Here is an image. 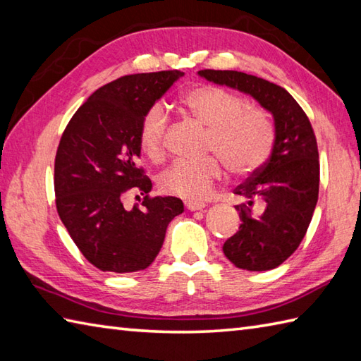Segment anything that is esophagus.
<instances>
[{"label": "esophagus", "instance_id": "esophagus-1", "mask_svg": "<svg viewBox=\"0 0 361 361\" xmlns=\"http://www.w3.org/2000/svg\"><path fill=\"white\" fill-rule=\"evenodd\" d=\"M185 207L190 212H196V210H202V208H205V202L197 201V199H188V201H185Z\"/></svg>", "mask_w": 361, "mask_h": 361}]
</instances>
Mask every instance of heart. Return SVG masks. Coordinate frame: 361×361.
I'll list each match as a JSON object with an SVG mask.
<instances>
[{"mask_svg": "<svg viewBox=\"0 0 361 361\" xmlns=\"http://www.w3.org/2000/svg\"><path fill=\"white\" fill-rule=\"evenodd\" d=\"M185 114L208 128L207 151H213L235 176H250L266 165L275 145V126L261 109H245L244 102L219 86H196L180 95ZM168 118L153 105L142 117L139 143L151 160L165 156ZM222 176L221 160H176L160 174L162 191L180 197H202Z\"/></svg>", "mask_w": 361, "mask_h": 361, "instance_id": "b5f03b06", "label": "heart"}]
</instances>
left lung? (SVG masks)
<instances>
[{
    "label": "left lung",
    "instance_id": "1",
    "mask_svg": "<svg viewBox=\"0 0 361 361\" xmlns=\"http://www.w3.org/2000/svg\"><path fill=\"white\" fill-rule=\"evenodd\" d=\"M199 75L252 95L275 118V145L266 165L235 188L244 199L235 207L241 226L222 247L238 269H275L298 248L317 207L319 160L314 128L281 86L238 71L202 69Z\"/></svg>",
    "mask_w": 361,
    "mask_h": 361
}]
</instances>
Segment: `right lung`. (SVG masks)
I'll return each mask as SVG.
<instances>
[{"label": "right lung", "mask_w": 361, "mask_h": 361, "mask_svg": "<svg viewBox=\"0 0 361 361\" xmlns=\"http://www.w3.org/2000/svg\"><path fill=\"white\" fill-rule=\"evenodd\" d=\"M183 72L123 75L99 87L75 114L57 148L55 204L72 241L102 271L147 269L162 248L166 227L183 212L180 199L151 197L139 165L143 114ZM139 189L142 205L125 211L121 197Z\"/></svg>", "instance_id": "1"}]
</instances>
